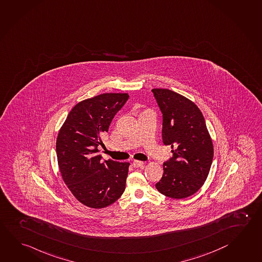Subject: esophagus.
<instances>
[{"mask_svg": "<svg viewBox=\"0 0 262 262\" xmlns=\"http://www.w3.org/2000/svg\"><path fill=\"white\" fill-rule=\"evenodd\" d=\"M143 164H144V162H141V161H134L133 162L134 167H136V168H138V167H142Z\"/></svg>", "mask_w": 262, "mask_h": 262, "instance_id": "1", "label": "esophagus"}]
</instances>
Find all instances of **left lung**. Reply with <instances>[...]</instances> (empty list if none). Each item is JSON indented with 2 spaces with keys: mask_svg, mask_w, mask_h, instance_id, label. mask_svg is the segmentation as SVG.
<instances>
[{
  "mask_svg": "<svg viewBox=\"0 0 262 262\" xmlns=\"http://www.w3.org/2000/svg\"><path fill=\"white\" fill-rule=\"evenodd\" d=\"M162 114V141L172 157L163 163L162 179L155 185L162 195L186 199L206 181L213 159V145L199 107L166 89H153Z\"/></svg>",
  "mask_w": 262,
  "mask_h": 262,
  "instance_id": "left-lung-1",
  "label": "left lung"
}]
</instances>
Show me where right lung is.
Here are the masks:
<instances>
[{
  "mask_svg": "<svg viewBox=\"0 0 262 262\" xmlns=\"http://www.w3.org/2000/svg\"><path fill=\"white\" fill-rule=\"evenodd\" d=\"M127 93H104L82 100L70 111L58 134L56 153L63 182L82 204L101 209L125 189L129 162L102 161L98 147Z\"/></svg>",
  "mask_w": 262,
  "mask_h": 262,
  "instance_id": "1",
  "label": "right lung"
}]
</instances>
